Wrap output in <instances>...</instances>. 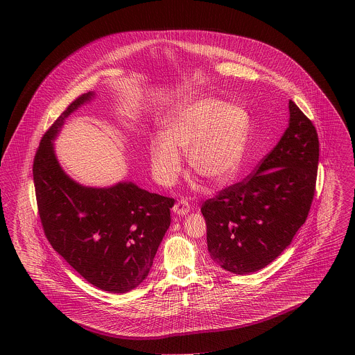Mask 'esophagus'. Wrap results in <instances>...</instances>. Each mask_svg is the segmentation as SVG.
<instances>
[{
  "label": "esophagus",
  "instance_id": "34e87169",
  "mask_svg": "<svg viewBox=\"0 0 355 355\" xmlns=\"http://www.w3.org/2000/svg\"><path fill=\"white\" fill-rule=\"evenodd\" d=\"M173 211L175 214H178V216H184V214H187L190 211V205H189L186 200H180L178 202L174 205Z\"/></svg>",
  "mask_w": 355,
  "mask_h": 355
}]
</instances>
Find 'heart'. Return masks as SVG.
Listing matches in <instances>:
<instances>
[{"instance_id":"obj_1","label":"heart","mask_w":355,"mask_h":355,"mask_svg":"<svg viewBox=\"0 0 355 355\" xmlns=\"http://www.w3.org/2000/svg\"><path fill=\"white\" fill-rule=\"evenodd\" d=\"M249 135V116L234 103L205 97L177 109L165 123L164 138L149 146L153 174L164 184L182 169L178 153H186L191 170L205 181L220 185L241 165Z\"/></svg>"}]
</instances>
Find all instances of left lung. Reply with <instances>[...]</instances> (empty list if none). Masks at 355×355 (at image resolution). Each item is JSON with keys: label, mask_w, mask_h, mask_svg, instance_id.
<instances>
[{"label": "left lung", "mask_w": 355, "mask_h": 355, "mask_svg": "<svg viewBox=\"0 0 355 355\" xmlns=\"http://www.w3.org/2000/svg\"><path fill=\"white\" fill-rule=\"evenodd\" d=\"M286 132L243 181L203 202L207 249L222 269L261 270L282 253L309 216L320 159L318 133L288 101Z\"/></svg>", "instance_id": "left-lung-1"}]
</instances>
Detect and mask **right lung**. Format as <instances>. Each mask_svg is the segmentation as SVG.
Wrapping results in <instances>:
<instances>
[{
  "instance_id": "obj_1",
  "label": "right lung",
  "mask_w": 355,
  "mask_h": 355,
  "mask_svg": "<svg viewBox=\"0 0 355 355\" xmlns=\"http://www.w3.org/2000/svg\"><path fill=\"white\" fill-rule=\"evenodd\" d=\"M93 96L77 97L42 137L33 161L35 200L53 249L93 286L126 293L148 277L170 226L174 198L132 182L85 187L61 169L51 139L69 114Z\"/></svg>"
}]
</instances>
